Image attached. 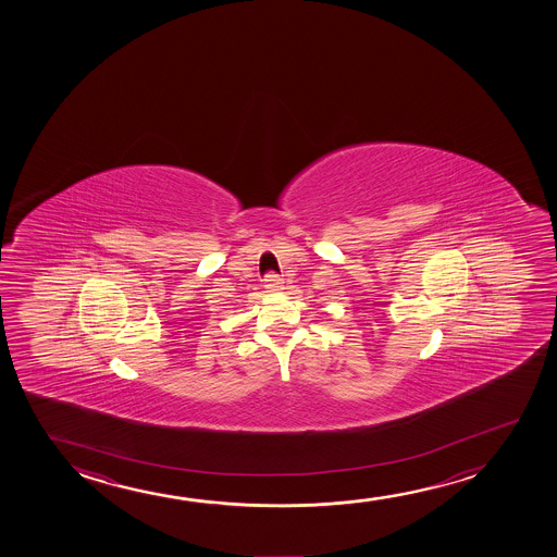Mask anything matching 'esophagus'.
<instances>
[{"label":"esophagus","mask_w":557,"mask_h":557,"mask_svg":"<svg viewBox=\"0 0 557 557\" xmlns=\"http://www.w3.org/2000/svg\"><path fill=\"white\" fill-rule=\"evenodd\" d=\"M264 285H267L268 289L280 290L283 287V280L277 274H268Z\"/></svg>","instance_id":"1"}]
</instances>
